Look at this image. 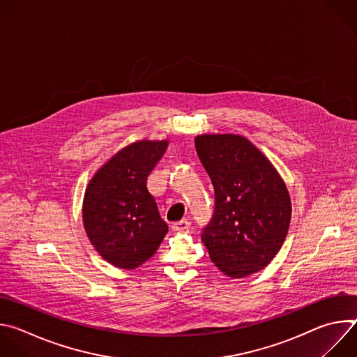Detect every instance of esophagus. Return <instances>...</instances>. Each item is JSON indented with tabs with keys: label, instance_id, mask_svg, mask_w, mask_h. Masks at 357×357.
Returning a JSON list of instances; mask_svg holds the SVG:
<instances>
[{
	"label": "esophagus",
	"instance_id": "obj_1",
	"mask_svg": "<svg viewBox=\"0 0 357 357\" xmlns=\"http://www.w3.org/2000/svg\"><path fill=\"white\" fill-rule=\"evenodd\" d=\"M189 227H190V222L186 220V219H182V220L175 222V223L172 225V229H174L175 231H186Z\"/></svg>",
	"mask_w": 357,
	"mask_h": 357
}]
</instances>
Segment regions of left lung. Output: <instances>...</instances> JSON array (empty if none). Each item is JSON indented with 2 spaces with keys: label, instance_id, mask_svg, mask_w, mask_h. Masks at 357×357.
Wrapping results in <instances>:
<instances>
[{
  "label": "left lung",
  "instance_id": "obj_1",
  "mask_svg": "<svg viewBox=\"0 0 357 357\" xmlns=\"http://www.w3.org/2000/svg\"><path fill=\"white\" fill-rule=\"evenodd\" d=\"M195 146L215 188V212L202 230L211 260L231 278L263 270L277 256L291 222L282 178L241 135L203 134Z\"/></svg>",
  "mask_w": 357,
  "mask_h": 357
}]
</instances>
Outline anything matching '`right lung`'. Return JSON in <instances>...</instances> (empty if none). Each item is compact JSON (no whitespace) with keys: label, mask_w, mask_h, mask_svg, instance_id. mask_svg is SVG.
Wrapping results in <instances>:
<instances>
[{"label":"right lung","mask_w":357,"mask_h":357,"mask_svg":"<svg viewBox=\"0 0 357 357\" xmlns=\"http://www.w3.org/2000/svg\"><path fill=\"white\" fill-rule=\"evenodd\" d=\"M168 141H137L119 151L89 182L83 225L89 240L110 264L132 270L154 256L168 233L146 189Z\"/></svg>","instance_id":"add662e5"}]
</instances>
